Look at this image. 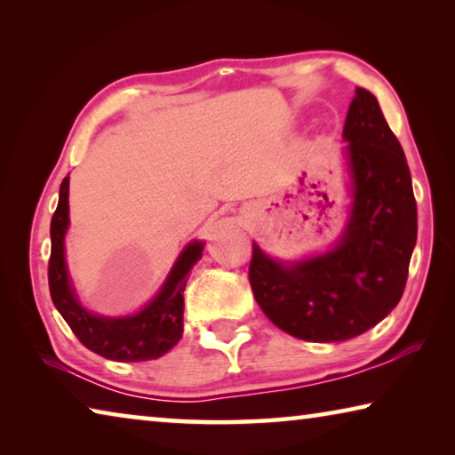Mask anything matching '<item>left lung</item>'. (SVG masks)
I'll return each mask as SVG.
<instances>
[{"label": "left lung", "instance_id": "obj_1", "mask_svg": "<svg viewBox=\"0 0 455 455\" xmlns=\"http://www.w3.org/2000/svg\"><path fill=\"white\" fill-rule=\"evenodd\" d=\"M343 140L353 204L333 249L283 265L252 243V295L276 327L303 341H347L387 317L403 295L418 238L410 166L365 88L349 106Z\"/></svg>", "mask_w": 455, "mask_h": 455}]
</instances>
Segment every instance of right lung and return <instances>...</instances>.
I'll use <instances>...</instances> for the list:
<instances>
[{"instance_id":"obj_1","label":"right lung","mask_w":455,"mask_h":455,"mask_svg":"<svg viewBox=\"0 0 455 455\" xmlns=\"http://www.w3.org/2000/svg\"><path fill=\"white\" fill-rule=\"evenodd\" d=\"M68 188H70V176L61 180L58 209L50 225L52 255L48 281L53 305L84 347L98 355L112 361H148L163 357L182 337V291L187 287L190 268L203 257L204 243L195 241L184 246L163 289L142 311L128 317H102V315L90 313L76 297L64 257V236L70 225Z\"/></svg>"}]
</instances>
